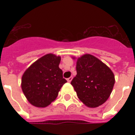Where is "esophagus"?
Listing matches in <instances>:
<instances>
[{
	"label": "esophagus",
	"mask_w": 135,
	"mask_h": 135,
	"mask_svg": "<svg viewBox=\"0 0 135 135\" xmlns=\"http://www.w3.org/2000/svg\"><path fill=\"white\" fill-rule=\"evenodd\" d=\"M72 80V76H70V77H69L67 79V82H71V81Z\"/></svg>",
	"instance_id": "obj_1"
}]
</instances>
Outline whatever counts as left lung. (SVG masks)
<instances>
[{"mask_svg": "<svg viewBox=\"0 0 135 135\" xmlns=\"http://www.w3.org/2000/svg\"><path fill=\"white\" fill-rule=\"evenodd\" d=\"M76 75L71 84L78 98L89 108L103 104L110 96L115 83L111 69L90 54H85L76 59Z\"/></svg>", "mask_w": 135, "mask_h": 135, "instance_id": "1", "label": "left lung"}]
</instances>
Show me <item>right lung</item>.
<instances>
[{"mask_svg": "<svg viewBox=\"0 0 135 135\" xmlns=\"http://www.w3.org/2000/svg\"><path fill=\"white\" fill-rule=\"evenodd\" d=\"M61 56L48 53L34 62L22 77V90L31 104L47 107L54 101L62 86L67 82L59 68Z\"/></svg>", "mask_w": 135, "mask_h": 135, "instance_id": "1", "label": "right lung"}]
</instances>
